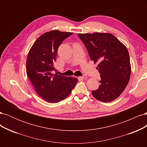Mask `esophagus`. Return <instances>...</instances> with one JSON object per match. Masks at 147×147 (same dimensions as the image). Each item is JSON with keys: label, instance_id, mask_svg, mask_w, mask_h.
<instances>
[{"label": "esophagus", "instance_id": "34e87169", "mask_svg": "<svg viewBox=\"0 0 147 147\" xmlns=\"http://www.w3.org/2000/svg\"><path fill=\"white\" fill-rule=\"evenodd\" d=\"M80 78H82V79H86L88 78V77L86 76V75H83V76L80 77Z\"/></svg>", "mask_w": 147, "mask_h": 147}]
</instances>
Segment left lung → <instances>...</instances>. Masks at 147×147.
<instances>
[{
    "instance_id": "obj_1",
    "label": "left lung",
    "mask_w": 147,
    "mask_h": 147,
    "mask_svg": "<svg viewBox=\"0 0 147 147\" xmlns=\"http://www.w3.org/2000/svg\"><path fill=\"white\" fill-rule=\"evenodd\" d=\"M91 61L97 63L100 86L92 91L96 99L104 102L117 99L129 81L131 67L127 48L109 33L78 34Z\"/></svg>"
}]
</instances>
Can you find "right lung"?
Wrapping results in <instances>:
<instances>
[{
	"label": "right lung",
	"mask_w": 147,
	"mask_h": 147,
	"mask_svg": "<svg viewBox=\"0 0 147 147\" xmlns=\"http://www.w3.org/2000/svg\"><path fill=\"white\" fill-rule=\"evenodd\" d=\"M72 32L51 30L40 35L34 42L26 61V73L37 94L50 103L66 98L78 82L76 78L53 74L56 69L57 49Z\"/></svg>",
	"instance_id": "right-lung-1"
}]
</instances>
